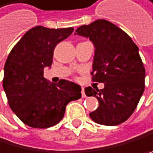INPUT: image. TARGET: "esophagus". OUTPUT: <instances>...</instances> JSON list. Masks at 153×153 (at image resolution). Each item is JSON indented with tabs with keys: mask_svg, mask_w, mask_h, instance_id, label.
Masks as SVG:
<instances>
[{
	"mask_svg": "<svg viewBox=\"0 0 153 153\" xmlns=\"http://www.w3.org/2000/svg\"><path fill=\"white\" fill-rule=\"evenodd\" d=\"M81 95H82V97H86V94H85V91H84V88H82V90H81Z\"/></svg>",
	"mask_w": 153,
	"mask_h": 153,
	"instance_id": "1",
	"label": "esophagus"
}]
</instances>
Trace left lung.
I'll return each instance as SVG.
<instances>
[{"instance_id":"left-lung-1","label":"left lung","mask_w":153,"mask_h":153,"mask_svg":"<svg viewBox=\"0 0 153 153\" xmlns=\"http://www.w3.org/2000/svg\"><path fill=\"white\" fill-rule=\"evenodd\" d=\"M76 32L94 44L92 80L105 84L101 90L85 88L87 97H97L99 102L90 117L105 126L123 123L136 109L145 90V67L137 45L126 32L106 20L79 26Z\"/></svg>"}]
</instances>
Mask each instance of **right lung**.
I'll list each match as a JSON object with an SVG mask.
<instances>
[{"mask_svg":"<svg viewBox=\"0 0 153 153\" xmlns=\"http://www.w3.org/2000/svg\"><path fill=\"white\" fill-rule=\"evenodd\" d=\"M73 31V27H33L7 56L2 87L11 110L29 127L55 126L63 118L67 104L81 97L77 84L65 79L53 84L43 76L44 67L52 65L56 44Z\"/></svg>","mask_w":153,"mask_h":153,"instance_id":"add662e5","label":"right lung"}]
</instances>
